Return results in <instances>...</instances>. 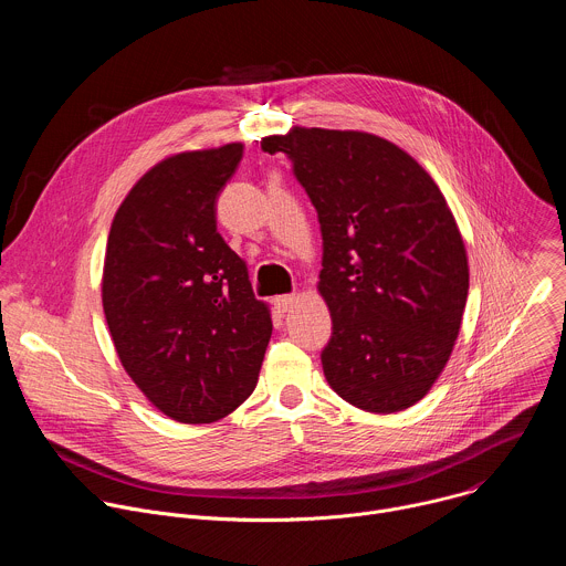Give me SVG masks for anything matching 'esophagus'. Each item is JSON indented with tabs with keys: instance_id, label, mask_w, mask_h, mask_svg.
Masks as SVG:
<instances>
[{
	"instance_id": "obj_1",
	"label": "esophagus",
	"mask_w": 566,
	"mask_h": 566,
	"mask_svg": "<svg viewBox=\"0 0 566 566\" xmlns=\"http://www.w3.org/2000/svg\"><path fill=\"white\" fill-rule=\"evenodd\" d=\"M297 300H300V295H295V293H291V295H280V297H275V304H277V308H280L282 313H286V311H291V308L295 306Z\"/></svg>"
}]
</instances>
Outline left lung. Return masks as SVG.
<instances>
[{"mask_svg": "<svg viewBox=\"0 0 566 566\" xmlns=\"http://www.w3.org/2000/svg\"><path fill=\"white\" fill-rule=\"evenodd\" d=\"M286 154L317 210L334 334L322 352L332 389L352 406L412 408L450 360L468 297L454 214L426 168L387 138L293 127L262 138Z\"/></svg>", "mask_w": 566, "mask_h": 566, "instance_id": "1", "label": "left lung"}]
</instances>
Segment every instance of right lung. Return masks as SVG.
Segmentation results:
<instances>
[{"instance_id": "add662e5", "label": "right lung", "mask_w": 566, "mask_h": 566, "mask_svg": "<svg viewBox=\"0 0 566 566\" xmlns=\"http://www.w3.org/2000/svg\"><path fill=\"white\" fill-rule=\"evenodd\" d=\"M244 145L179 151L118 206L103 266V308L120 365L156 410L212 423L244 402L273 322L247 262L217 232V197Z\"/></svg>"}]
</instances>
